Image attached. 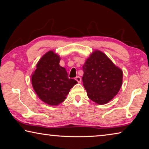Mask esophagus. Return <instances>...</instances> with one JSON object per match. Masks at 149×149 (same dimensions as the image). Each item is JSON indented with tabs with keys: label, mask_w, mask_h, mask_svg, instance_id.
Wrapping results in <instances>:
<instances>
[{
	"label": "esophagus",
	"mask_w": 149,
	"mask_h": 149,
	"mask_svg": "<svg viewBox=\"0 0 149 149\" xmlns=\"http://www.w3.org/2000/svg\"><path fill=\"white\" fill-rule=\"evenodd\" d=\"M75 79L78 83H81V78L79 76H77L75 78Z\"/></svg>",
	"instance_id": "esophagus-1"
}]
</instances>
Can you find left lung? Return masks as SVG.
<instances>
[{"instance_id":"left-lung-1","label":"left lung","mask_w":149,"mask_h":149,"mask_svg":"<svg viewBox=\"0 0 149 149\" xmlns=\"http://www.w3.org/2000/svg\"><path fill=\"white\" fill-rule=\"evenodd\" d=\"M82 81L88 97L99 104H106L119 92L123 72L102 52L95 50L83 65Z\"/></svg>"}]
</instances>
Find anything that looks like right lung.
<instances>
[{
    "instance_id": "1",
    "label": "right lung",
    "mask_w": 149,
    "mask_h": 149,
    "mask_svg": "<svg viewBox=\"0 0 149 149\" xmlns=\"http://www.w3.org/2000/svg\"><path fill=\"white\" fill-rule=\"evenodd\" d=\"M60 60L58 55L50 50L40 59L31 75L36 94L42 101L51 106L64 101L70 89L77 84L68 78L66 70L59 65Z\"/></svg>"
}]
</instances>
